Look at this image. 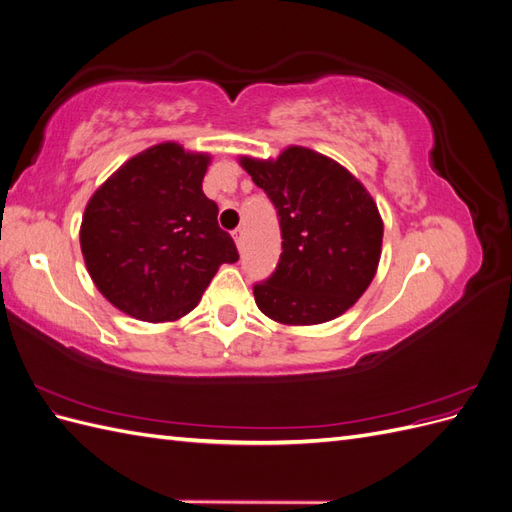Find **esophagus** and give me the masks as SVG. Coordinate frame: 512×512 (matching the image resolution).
Returning <instances> with one entry per match:
<instances>
[{"label":"esophagus","instance_id":"1","mask_svg":"<svg viewBox=\"0 0 512 512\" xmlns=\"http://www.w3.org/2000/svg\"><path fill=\"white\" fill-rule=\"evenodd\" d=\"M243 235H245V232H243V228H237V230H232V239H235V243H237V247H239V250H241V247H243Z\"/></svg>","mask_w":512,"mask_h":512}]
</instances>
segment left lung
Here are the masks:
<instances>
[{
    "label": "left lung",
    "mask_w": 512,
    "mask_h": 512,
    "mask_svg": "<svg viewBox=\"0 0 512 512\" xmlns=\"http://www.w3.org/2000/svg\"><path fill=\"white\" fill-rule=\"evenodd\" d=\"M280 215L282 256L254 286L262 314L284 327L329 322L363 297L378 271L384 224L376 200L348 168L290 145L275 160L241 156Z\"/></svg>",
    "instance_id": "1"
}]
</instances>
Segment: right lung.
Here are the masks:
<instances>
[{
  "label": "right lung",
  "mask_w": 512,
  "mask_h": 512,
  "mask_svg": "<svg viewBox=\"0 0 512 512\" xmlns=\"http://www.w3.org/2000/svg\"><path fill=\"white\" fill-rule=\"evenodd\" d=\"M211 156L175 141L123 162L89 198L81 252L102 297L136 320L175 322L239 254L203 192Z\"/></svg>",
  "instance_id": "right-lung-1"
}]
</instances>
